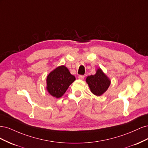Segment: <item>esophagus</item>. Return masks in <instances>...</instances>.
I'll return each instance as SVG.
<instances>
[{"label": "esophagus", "mask_w": 148, "mask_h": 148, "mask_svg": "<svg viewBox=\"0 0 148 148\" xmlns=\"http://www.w3.org/2000/svg\"><path fill=\"white\" fill-rule=\"evenodd\" d=\"M84 78V75H80L78 76V78L80 79H83V78Z\"/></svg>", "instance_id": "obj_1"}]
</instances>
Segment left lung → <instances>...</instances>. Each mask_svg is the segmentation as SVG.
Returning <instances> with one entry per match:
<instances>
[{"instance_id":"8db88e82","label":"left lung","mask_w":148,"mask_h":148,"mask_svg":"<svg viewBox=\"0 0 148 148\" xmlns=\"http://www.w3.org/2000/svg\"><path fill=\"white\" fill-rule=\"evenodd\" d=\"M86 81L91 91L96 96H101L104 93L110 84V81L103 73L101 69H98L96 73L86 78Z\"/></svg>"}]
</instances>
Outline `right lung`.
Instances as JSON below:
<instances>
[{"label": "right lung", "mask_w": 148, "mask_h": 148, "mask_svg": "<svg viewBox=\"0 0 148 148\" xmlns=\"http://www.w3.org/2000/svg\"><path fill=\"white\" fill-rule=\"evenodd\" d=\"M75 80L66 66L57 67L49 74L47 77V89L51 95L56 98L64 95L70 85Z\"/></svg>", "instance_id": "obj_1"}]
</instances>
